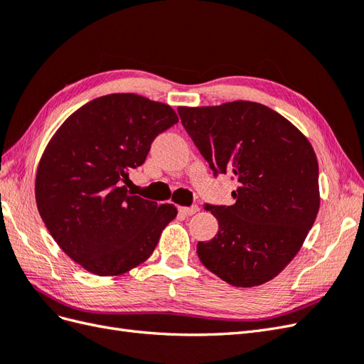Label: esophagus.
Segmentation results:
<instances>
[{"mask_svg": "<svg viewBox=\"0 0 364 364\" xmlns=\"http://www.w3.org/2000/svg\"><path fill=\"white\" fill-rule=\"evenodd\" d=\"M197 211H199V206L191 205V206H181L179 213L183 215H194Z\"/></svg>", "mask_w": 364, "mask_h": 364, "instance_id": "1", "label": "esophagus"}]
</instances>
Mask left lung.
<instances>
[{"mask_svg": "<svg viewBox=\"0 0 364 364\" xmlns=\"http://www.w3.org/2000/svg\"><path fill=\"white\" fill-rule=\"evenodd\" d=\"M214 176L230 173L235 203L205 205L217 235L197 245L203 266L235 287L273 279L302 247L317 217L318 164L299 130L253 102L178 107Z\"/></svg>", "mask_w": 364, "mask_h": 364, "instance_id": "1", "label": "left lung"}]
</instances>
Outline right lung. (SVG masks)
I'll return each instance as SVG.
<instances>
[{"mask_svg":"<svg viewBox=\"0 0 364 364\" xmlns=\"http://www.w3.org/2000/svg\"><path fill=\"white\" fill-rule=\"evenodd\" d=\"M179 121L168 105L136 94H109L67 118L41 158L36 203L67 255L98 277L144 262L174 205L134 196L129 173L144 164L153 139Z\"/></svg>","mask_w":364,"mask_h":364,"instance_id":"add662e5","label":"right lung"}]
</instances>
